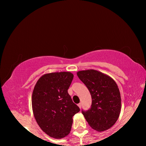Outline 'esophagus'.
Segmentation results:
<instances>
[{
  "label": "esophagus",
  "mask_w": 146,
  "mask_h": 146,
  "mask_svg": "<svg viewBox=\"0 0 146 146\" xmlns=\"http://www.w3.org/2000/svg\"><path fill=\"white\" fill-rule=\"evenodd\" d=\"M78 107L80 108H81V107H82V104H81V103H79L78 104Z\"/></svg>",
  "instance_id": "esophagus-1"
}]
</instances>
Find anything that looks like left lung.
<instances>
[{
	"instance_id": "1",
	"label": "left lung",
	"mask_w": 146,
	"mask_h": 146,
	"mask_svg": "<svg viewBox=\"0 0 146 146\" xmlns=\"http://www.w3.org/2000/svg\"><path fill=\"white\" fill-rule=\"evenodd\" d=\"M77 76L90 91L92 98L91 108L82 111L93 129L104 131L111 127L119 117L121 97L115 80L94 70L80 71Z\"/></svg>"
}]
</instances>
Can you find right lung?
Instances as JSON below:
<instances>
[{"instance_id":"1","label":"right lung","mask_w":146,"mask_h":146,"mask_svg":"<svg viewBox=\"0 0 146 146\" xmlns=\"http://www.w3.org/2000/svg\"><path fill=\"white\" fill-rule=\"evenodd\" d=\"M73 78L70 72L47 73L35 86L31 98L34 117L41 129L51 137L67 136L73 117L80 111L68 92Z\"/></svg>"}]
</instances>
